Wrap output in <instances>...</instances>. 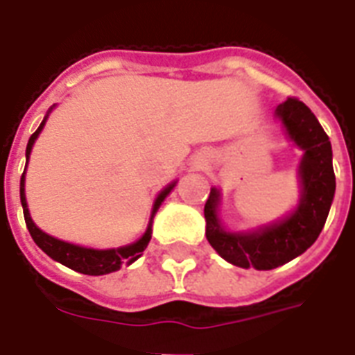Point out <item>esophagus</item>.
I'll return each instance as SVG.
<instances>
[{
	"mask_svg": "<svg viewBox=\"0 0 355 355\" xmlns=\"http://www.w3.org/2000/svg\"><path fill=\"white\" fill-rule=\"evenodd\" d=\"M205 162H206L205 158H199V164H205Z\"/></svg>",
	"mask_w": 355,
	"mask_h": 355,
	"instance_id": "obj_1",
	"label": "esophagus"
}]
</instances>
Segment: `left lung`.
Wrapping results in <instances>:
<instances>
[{
  "mask_svg": "<svg viewBox=\"0 0 355 355\" xmlns=\"http://www.w3.org/2000/svg\"><path fill=\"white\" fill-rule=\"evenodd\" d=\"M287 139L302 150L297 178L300 197L287 216L248 230H232L221 219V189L211 188L205 205L206 237L217 254L241 269L270 270L308 250L324 227L336 195L331 144L319 119L298 99L275 108Z\"/></svg>",
  "mask_w": 355,
  "mask_h": 355,
  "instance_id": "1",
  "label": "left lung"
}]
</instances>
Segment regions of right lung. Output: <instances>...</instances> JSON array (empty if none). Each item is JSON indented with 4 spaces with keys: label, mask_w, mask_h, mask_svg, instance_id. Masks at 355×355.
I'll use <instances>...</instances> for the list:
<instances>
[{
    "label": "right lung",
    "mask_w": 355,
    "mask_h": 355,
    "mask_svg": "<svg viewBox=\"0 0 355 355\" xmlns=\"http://www.w3.org/2000/svg\"><path fill=\"white\" fill-rule=\"evenodd\" d=\"M57 105H53L47 114L42 119L40 127L36 128V132L29 138V144H27V149H25V169L24 175H21V180H19V200H21V208H24V217L25 225H27V230H29L33 241L38 245V247L44 250V252L53 258L58 263L66 265L69 269L77 270V272H83V275L90 276H101L108 275V272H116V270L121 269V265H130L134 263L136 259L144 254V250L147 248L150 241V234H153V219H155L156 211L162 206V202L166 200V197L171 193L175 186H177L178 180H173L162 189L160 193L156 195L155 202H153V210H150L149 225L145 228L144 236L136 239L134 243H128V245H123V247H114V248H92V247H83V245H75V243L62 241L58 237H53L49 234H46L44 230L36 227L33 217L29 214V206H27V197H25V171H27V164H29L31 150H33V145H35L36 138L40 136V132L46 127V121L49 118L53 108Z\"/></svg>",
    "instance_id": "add662e5"
}]
</instances>
